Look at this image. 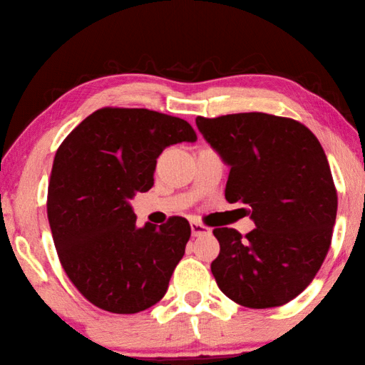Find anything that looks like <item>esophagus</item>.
<instances>
[{"mask_svg": "<svg viewBox=\"0 0 365 365\" xmlns=\"http://www.w3.org/2000/svg\"><path fill=\"white\" fill-rule=\"evenodd\" d=\"M191 235L193 236H204L210 233V228L205 227V225L200 223V222H191Z\"/></svg>", "mask_w": 365, "mask_h": 365, "instance_id": "34e87169", "label": "esophagus"}]
</instances>
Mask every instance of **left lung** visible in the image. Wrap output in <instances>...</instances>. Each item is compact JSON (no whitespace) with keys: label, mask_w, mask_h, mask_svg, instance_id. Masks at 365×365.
<instances>
[{"label":"left lung","mask_w":365,"mask_h":365,"mask_svg":"<svg viewBox=\"0 0 365 365\" xmlns=\"http://www.w3.org/2000/svg\"><path fill=\"white\" fill-rule=\"evenodd\" d=\"M230 165L228 202L241 201L255 223L246 236L215 228L217 286L242 307H281L302 294L326 258L336 218V190L326 153L307 125L267 113L196 118Z\"/></svg>","instance_id":"left-lung-1"}]
</instances>
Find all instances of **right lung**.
I'll return each instance as SVG.
<instances>
[{
	"label": "right lung",
	"mask_w": 365,
	"mask_h": 365,
	"mask_svg": "<svg viewBox=\"0 0 365 365\" xmlns=\"http://www.w3.org/2000/svg\"><path fill=\"white\" fill-rule=\"evenodd\" d=\"M185 119L147 108H101L58 147L48 218L65 273L84 298L134 314L164 297L191 236L187 218L138 228L129 200L155 183L164 148L196 142Z\"/></svg>",
	"instance_id": "right-lung-1"
}]
</instances>
